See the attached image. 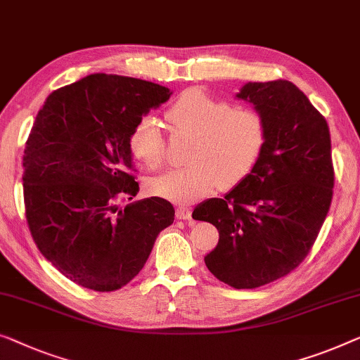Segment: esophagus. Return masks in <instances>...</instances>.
<instances>
[{
	"label": "esophagus",
	"mask_w": 360,
	"mask_h": 360,
	"mask_svg": "<svg viewBox=\"0 0 360 360\" xmlns=\"http://www.w3.org/2000/svg\"><path fill=\"white\" fill-rule=\"evenodd\" d=\"M191 214H192V210L187 207H179L178 210H176V218L179 219H191Z\"/></svg>",
	"instance_id": "34e87169"
}]
</instances>
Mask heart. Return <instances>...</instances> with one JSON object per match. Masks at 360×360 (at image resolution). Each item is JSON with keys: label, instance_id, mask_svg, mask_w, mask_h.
<instances>
[{"label": "heart", "instance_id": "1", "mask_svg": "<svg viewBox=\"0 0 360 360\" xmlns=\"http://www.w3.org/2000/svg\"><path fill=\"white\" fill-rule=\"evenodd\" d=\"M174 134L194 136L184 168L165 173L150 184L155 195L174 203H192L219 187L233 189L249 178L268 142L265 116L254 108L208 95L198 89L182 92L165 112ZM131 153L148 169L166 162V142L158 121L143 116L129 134Z\"/></svg>", "mask_w": 360, "mask_h": 360}]
</instances>
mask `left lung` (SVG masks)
I'll list each match as a JSON object with an SVG mask.
<instances>
[{
    "instance_id": "8db88e82",
    "label": "left lung",
    "mask_w": 360,
    "mask_h": 360,
    "mask_svg": "<svg viewBox=\"0 0 360 360\" xmlns=\"http://www.w3.org/2000/svg\"><path fill=\"white\" fill-rule=\"evenodd\" d=\"M238 98L265 116L266 150L243 184L200 203L192 218L219 233L208 270L228 286L255 289L307 257L330 210L335 168L326 120L292 82H249Z\"/></svg>"
}]
</instances>
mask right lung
Returning <instances> with one entry per match:
<instances>
[{
    "label": "right lung",
    "instance_id": "right-lung-1",
    "mask_svg": "<svg viewBox=\"0 0 360 360\" xmlns=\"http://www.w3.org/2000/svg\"><path fill=\"white\" fill-rule=\"evenodd\" d=\"M169 95L147 80L92 74L50 94L35 117L22 160L27 224L41 255L79 286H126L174 221L162 197L116 205L139 192L129 134Z\"/></svg>",
    "mask_w": 360,
    "mask_h": 360
}]
</instances>
